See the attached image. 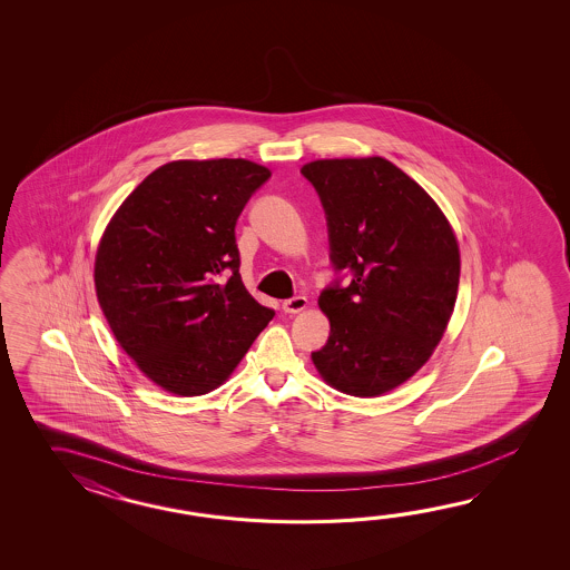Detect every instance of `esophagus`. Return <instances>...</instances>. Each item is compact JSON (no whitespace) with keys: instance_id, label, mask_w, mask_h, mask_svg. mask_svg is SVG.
Segmentation results:
<instances>
[{"instance_id":"1","label":"esophagus","mask_w":570,"mask_h":570,"mask_svg":"<svg viewBox=\"0 0 570 570\" xmlns=\"http://www.w3.org/2000/svg\"><path fill=\"white\" fill-rule=\"evenodd\" d=\"M305 307H307V299L305 297H293V299L283 302V312L285 314H299Z\"/></svg>"}]
</instances>
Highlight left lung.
I'll return each mask as SVG.
<instances>
[{
  "mask_svg": "<svg viewBox=\"0 0 570 570\" xmlns=\"http://www.w3.org/2000/svg\"><path fill=\"white\" fill-rule=\"evenodd\" d=\"M302 173L326 209L334 267L354 275L317 299L330 336L312 361L340 393L385 395L430 361L449 327L456 236L424 187L387 158H320Z\"/></svg>",
  "mask_w": 570,
  "mask_h": 570,
  "instance_id": "8db88e82",
  "label": "left lung"
}]
</instances>
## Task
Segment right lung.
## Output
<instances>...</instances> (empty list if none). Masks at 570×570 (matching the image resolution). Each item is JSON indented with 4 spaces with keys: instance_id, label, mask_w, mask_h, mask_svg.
Returning a JSON list of instances; mask_svg holds the SVG:
<instances>
[{
    "instance_id": "right-lung-1",
    "label": "right lung",
    "mask_w": 570,
    "mask_h": 570,
    "mask_svg": "<svg viewBox=\"0 0 570 570\" xmlns=\"http://www.w3.org/2000/svg\"><path fill=\"white\" fill-rule=\"evenodd\" d=\"M268 177L246 158L170 160L121 202L97 244L94 281L109 330L173 395L224 385L275 315L244 287L234 236Z\"/></svg>"
}]
</instances>
